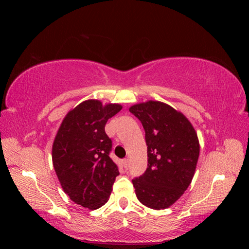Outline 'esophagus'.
Segmentation results:
<instances>
[{
	"label": "esophagus",
	"instance_id": "obj_1",
	"mask_svg": "<svg viewBox=\"0 0 249 249\" xmlns=\"http://www.w3.org/2000/svg\"><path fill=\"white\" fill-rule=\"evenodd\" d=\"M123 164H124V166L125 169L129 168V165H130L129 159H124V160H123Z\"/></svg>",
	"mask_w": 249,
	"mask_h": 249
}]
</instances>
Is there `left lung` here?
<instances>
[{"label":"left lung","mask_w":249,"mask_h":249,"mask_svg":"<svg viewBox=\"0 0 249 249\" xmlns=\"http://www.w3.org/2000/svg\"><path fill=\"white\" fill-rule=\"evenodd\" d=\"M144 127L147 168L132 182L138 200L147 208L172 206L192 182L199 156L196 131L182 112L147 101L130 107Z\"/></svg>","instance_id":"obj_1"}]
</instances>
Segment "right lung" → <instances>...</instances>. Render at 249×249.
Instances as JSON below:
<instances>
[{"mask_svg":"<svg viewBox=\"0 0 249 249\" xmlns=\"http://www.w3.org/2000/svg\"><path fill=\"white\" fill-rule=\"evenodd\" d=\"M122 109L119 104L84 101L67 113L56 134L52 147L56 175L65 194L84 208L104 206L119 175L109 157L112 141L105 125Z\"/></svg>","mask_w":249,"mask_h":249,"instance_id":"1","label":"right lung"}]
</instances>
